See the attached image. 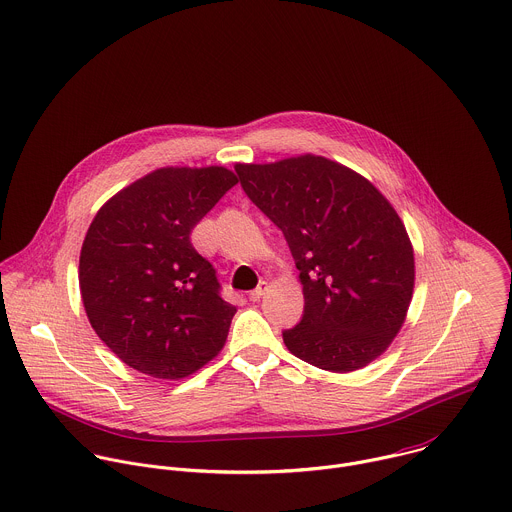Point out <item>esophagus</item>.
I'll return each mask as SVG.
<instances>
[{
    "label": "esophagus",
    "instance_id": "esophagus-1",
    "mask_svg": "<svg viewBox=\"0 0 512 512\" xmlns=\"http://www.w3.org/2000/svg\"><path fill=\"white\" fill-rule=\"evenodd\" d=\"M267 291H269V283H267V281H261V283H259V287H257L255 291H251V293H249V299H251L253 303H257V301H259Z\"/></svg>",
    "mask_w": 512,
    "mask_h": 512
}]
</instances>
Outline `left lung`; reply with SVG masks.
Listing matches in <instances>:
<instances>
[{
    "label": "left lung",
    "instance_id": "left-lung-1",
    "mask_svg": "<svg viewBox=\"0 0 512 512\" xmlns=\"http://www.w3.org/2000/svg\"><path fill=\"white\" fill-rule=\"evenodd\" d=\"M249 199L283 231L305 311L287 349L329 373L381 357L401 331L415 289L403 219L361 173L323 155L237 163Z\"/></svg>",
    "mask_w": 512,
    "mask_h": 512
}]
</instances>
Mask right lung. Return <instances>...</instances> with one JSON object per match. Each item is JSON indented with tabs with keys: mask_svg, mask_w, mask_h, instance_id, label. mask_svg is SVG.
<instances>
[{
	"mask_svg": "<svg viewBox=\"0 0 512 512\" xmlns=\"http://www.w3.org/2000/svg\"><path fill=\"white\" fill-rule=\"evenodd\" d=\"M221 165L161 167L109 197L79 255V291L99 339L131 369L179 381L219 355L237 307L191 245L237 183Z\"/></svg>",
	"mask_w": 512,
	"mask_h": 512,
	"instance_id": "obj_1",
	"label": "right lung"
}]
</instances>
